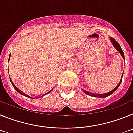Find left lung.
<instances>
[{"instance_id":"left-lung-1","label":"left lung","mask_w":133,"mask_h":133,"mask_svg":"<svg viewBox=\"0 0 133 133\" xmlns=\"http://www.w3.org/2000/svg\"><path fill=\"white\" fill-rule=\"evenodd\" d=\"M110 41H111V42L112 43L113 46H114V47H115V48H116V49L118 51H119L120 54H121V56H122V58H123L124 59V53H123V51H122V49H121V46H120V45L118 44V43L117 41H115V39H114V38L110 37ZM122 76H123V73H122V77H121V80H120L119 83H118V84L117 86H116V87L115 88L113 89V90L112 91H110V92H107V93H105V94H93V93L89 92H88V91L84 90H83V92H84V93H85V94H88V95H89V96H91L96 97V98H106V97L108 96L111 95V94H112L113 92H115L116 89H117L119 87L120 84H121V82H122Z\"/></svg>"}]
</instances>
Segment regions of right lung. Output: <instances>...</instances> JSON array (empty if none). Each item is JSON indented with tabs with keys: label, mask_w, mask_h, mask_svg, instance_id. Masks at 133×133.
<instances>
[{
	"label": "right lung",
	"mask_w": 133,
	"mask_h": 133,
	"mask_svg": "<svg viewBox=\"0 0 133 133\" xmlns=\"http://www.w3.org/2000/svg\"><path fill=\"white\" fill-rule=\"evenodd\" d=\"M10 57H11V55H10ZM10 57H9V59H10ZM10 80H11V84H12V86H13L14 87V88L17 91V92H18V93H19V94H22V95H23V96H26V97H27V98H32V97H30L29 96H28V95H26V94H25V93H24V92H22L21 90H19V89L18 88H17V87H16L15 86V84H13V82H12V80H11V79H10ZM51 91H52V90H51ZM51 91H49V92H47V93H46V94H43V96H41V97H42V96H45V95H46V94H49V92H51Z\"/></svg>",
	"instance_id": "add662e5"
}]
</instances>
